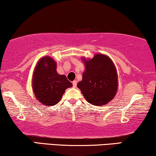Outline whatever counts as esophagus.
I'll use <instances>...</instances> for the list:
<instances>
[{
  "label": "esophagus",
  "instance_id": "esophagus-1",
  "mask_svg": "<svg viewBox=\"0 0 156 156\" xmlns=\"http://www.w3.org/2000/svg\"><path fill=\"white\" fill-rule=\"evenodd\" d=\"M76 84H77V82H76V80H74L72 82V85H73L74 87H76Z\"/></svg>",
  "mask_w": 156,
  "mask_h": 156
}]
</instances>
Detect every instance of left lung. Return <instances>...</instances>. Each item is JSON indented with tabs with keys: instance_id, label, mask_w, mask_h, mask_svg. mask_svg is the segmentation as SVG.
<instances>
[{
	"instance_id": "1",
	"label": "left lung",
	"mask_w": 156,
	"mask_h": 156,
	"mask_svg": "<svg viewBox=\"0 0 156 156\" xmlns=\"http://www.w3.org/2000/svg\"><path fill=\"white\" fill-rule=\"evenodd\" d=\"M85 70L77 87L89 103L94 106L107 104L118 89V76L112 59L96 54L91 59H83Z\"/></svg>"
}]
</instances>
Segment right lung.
Wrapping results in <instances>:
<instances>
[{"instance_id": "add662e5", "label": "right lung", "mask_w": 156, "mask_h": 156, "mask_svg": "<svg viewBox=\"0 0 156 156\" xmlns=\"http://www.w3.org/2000/svg\"><path fill=\"white\" fill-rule=\"evenodd\" d=\"M57 63L50 57H44L38 62L33 75V92L40 103L43 105H55L60 101L72 83L65 75L57 72Z\"/></svg>"}]
</instances>
